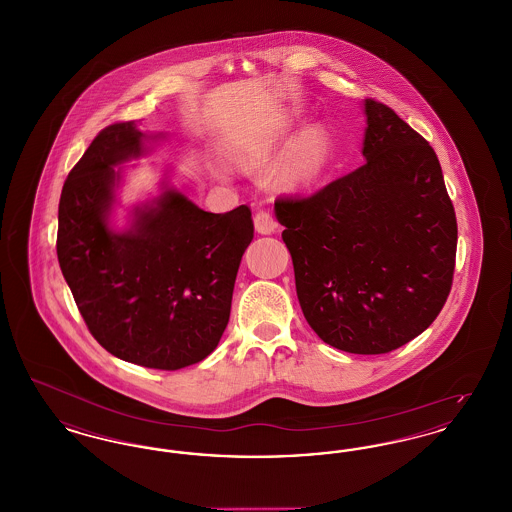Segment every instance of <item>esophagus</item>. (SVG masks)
<instances>
[{"label": "esophagus", "instance_id": "obj_1", "mask_svg": "<svg viewBox=\"0 0 512 512\" xmlns=\"http://www.w3.org/2000/svg\"><path fill=\"white\" fill-rule=\"evenodd\" d=\"M253 222H255V230L259 234H272L276 230V220L272 219V215L268 211H257Z\"/></svg>", "mask_w": 512, "mask_h": 512}]
</instances>
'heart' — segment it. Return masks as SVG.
Segmentation results:
<instances>
[{
	"label": "heart",
	"mask_w": 512,
	"mask_h": 512,
	"mask_svg": "<svg viewBox=\"0 0 512 512\" xmlns=\"http://www.w3.org/2000/svg\"><path fill=\"white\" fill-rule=\"evenodd\" d=\"M295 115L284 111L257 128L236 149L240 163L249 167H261L274 161L280 147L292 134ZM330 161V136L324 126L311 124L303 128L286 149L280 165V180L288 188H307L315 184Z\"/></svg>",
	"instance_id": "obj_1"
}]
</instances>
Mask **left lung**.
<instances>
[{
  "label": "left lung",
  "instance_id": "left-lung-1",
  "mask_svg": "<svg viewBox=\"0 0 512 512\" xmlns=\"http://www.w3.org/2000/svg\"><path fill=\"white\" fill-rule=\"evenodd\" d=\"M365 165L311 197L274 203L301 311L318 338L380 355L422 334L451 292L457 219L438 155L365 99Z\"/></svg>",
  "mask_w": 512,
  "mask_h": 512
}]
</instances>
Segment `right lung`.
<instances>
[{"label":"right lung","instance_id":"obj_1","mask_svg":"<svg viewBox=\"0 0 512 512\" xmlns=\"http://www.w3.org/2000/svg\"><path fill=\"white\" fill-rule=\"evenodd\" d=\"M159 138L134 121L99 132L61 192L57 259L101 347L126 363L178 370L219 345L253 220L247 205L207 213L165 178L117 230L121 165Z\"/></svg>","mask_w":512,"mask_h":512}]
</instances>
